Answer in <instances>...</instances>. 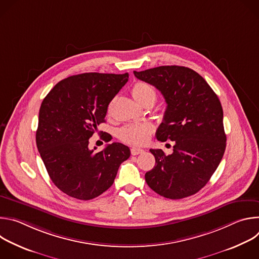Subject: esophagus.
<instances>
[{"instance_id":"esophagus-1","label":"esophagus","mask_w":259,"mask_h":259,"mask_svg":"<svg viewBox=\"0 0 259 259\" xmlns=\"http://www.w3.org/2000/svg\"><path fill=\"white\" fill-rule=\"evenodd\" d=\"M144 151L142 149H139V147H132L131 149V154L132 156H137L139 154H142Z\"/></svg>"}]
</instances>
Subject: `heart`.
<instances>
[{
  "mask_svg": "<svg viewBox=\"0 0 259 259\" xmlns=\"http://www.w3.org/2000/svg\"><path fill=\"white\" fill-rule=\"evenodd\" d=\"M131 93L139 103L149 99H153L155 101L157 97L154 87L145 82L135 83L131 89ZM152 133L153 126L150 123H136L122 127L118 131V136L121 140L129 144L141 145L149 140Z\"/></svg>",
  "mask_w": 259,
  "mask_h": 259,
  "instance_id": "1",
  "label": "heart"
}]
</instances>
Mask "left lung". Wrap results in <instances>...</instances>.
<instances>
[{
    "label": "left lung",
    "instance_id": "left-lung-1",
    "mask_svg": "<svg viewBox=\"0 0 259 259\" xmlns=\"http://www.w3.org/2000/svg\"><path fill=\"white\" fill-rule=\"evenodd\" d=\"M133 72L163 94L167 108L157 139L175 143L171 155L150 150L156 165L145 173L146 183L167 199L195 195L206 186L226 151L224 110L217 95L203 77L186 66Z\"/></svg>",
    "mask_w": 259,
    "mask_h": 259
}]
</instances>
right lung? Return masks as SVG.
I'll return each mask as SVG.
<instances>
[{
	"label": "right lung",
	"mask_w": 259,
	"mask_h": 259,
	"mask_svg": "<svg viewBox=\"0 0 259 259\" xmlns=\"http://www.w3.org/2000/svg\"><path fill=\"white\" fill-rule=\"evenodd\" d=\"M128 72H85L57 83L44 98L36 147L55 186L69 197L92 200L108 190L129 147L113 142L99 153L89 138L104 122L107 106L128 82Z\"/></svg>",
	"instance_id": "add662e5"
}]
</instances>
